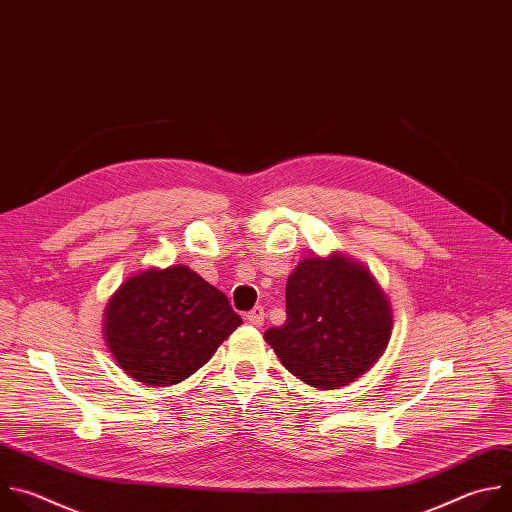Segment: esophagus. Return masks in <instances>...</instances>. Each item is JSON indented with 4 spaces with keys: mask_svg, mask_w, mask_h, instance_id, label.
I'll use <instances>...</instances> for the list:
<instances>
[{
    "mask_svg": "<svg viewBox=\"0 0 512 512\" xmlns=\"http://www.w3.org/2000/svg\"><path fill=\"white\" fill-rule=\"evenodd\" d=\"M264 306H254V309L246 315V319H248V323L250 325H254V327H262V323H264Z\"/></svg>",
    "mask_w": 512,
    "mask_h": 512,
    "instance_id": "1",
    "label": "esophagus"
}]
</instances>
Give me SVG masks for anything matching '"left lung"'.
Returning <instances> with one entry per match:
<instances>
[{
  "mask_svg": "<svg viewBox=\"0 0 512 512\" xmlns=\"http://www.w3.org/2000/svg\"><path fill=\"white\" fill-rule=\"evenodd\" d=\"M391 309L373 276L347 258H306L286 282V321L264 339L282 365L319 389L349 385L383 355Z\"/></svg>",
  "mask_w": 512,
  "mask_h": 512,
  "instance_id": "8db88e82",
  "label": "left lung"
}]
</instances>
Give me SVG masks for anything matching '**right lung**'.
Returning a JSON list of instances; mask_svg holds the SVG:
<instances>
[{"instance_id": "right-lung-1", "label": "right lung", "mask_w": 512, "mask_h": 512, "mask_svg": "<svg viewBox=\"0 0 512 512\" xmlns=\"http://www.w3.org/2000/svg\"><path fill=\"white\" fill-rule=\"evenodd\" d=\"M242 325L224 292L187 266L145 270L111 298L105 335L117 363L147 385H173L206 365Z\"/></svg>"}]
</instances>
